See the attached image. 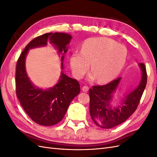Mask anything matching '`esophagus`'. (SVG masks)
<instances>
[{
  "label": "esophagus",
  "mask_w": 157,
  "mask_h": 157,
  "mask_svg": "<svg viewBox=\"0 0 157 157\" xmlns=\"http://www.w3.org/2000/svg\"><path fill=\"white\" fill-rule=\"evenodd\" d=\"M82 91H83V92H87L88 91L89 88H88V86H84L82 87Z\"/></svg>",
  "instance_id": "1"
}]
</instances>
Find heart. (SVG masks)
Masks as SVG:
<instances>
[{
    "mask_svg": "<svg viewBox=\"0 0 157 157\" xmlns=\"http://www.w3.org/2000/svg\"><path fill=\"white\" fill-rule=\"evenodd\" d=\"M127 58V49L121 44L105 37L90 38L82 45L80 52H75L70 58V65L75 78L80 79L91 63L88 78H97L98 82L111 81L121 73Z\"/></svg>",
    "mask_w": 157,
    "mask_h": 157,
    "instance_id": "heart-1",
    "label": "heart"
}]
</instances>
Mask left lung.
<instances>
[{
    "instance_id": "obj_1",
    "label": "left lung",
    "mask_w": 157,
    "mask_h": 157,
    "mask_svg": "<svg viewBox=\"0 0 157 157\" xmlns=\"http://www.w3.org/2000/svg\"><path fill=\"white\" fill-rule=\"evenodd\" d=\"M141 77L138 86L121 99L120 105L113 106L114 96L122 77L103 86H94L89 90L90 114L97 126L109 129L126 121L135 112L147 84L145 65L139 63Z\"/></svg>"
}]
</instances>
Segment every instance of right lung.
I'll return each instance as SVG.
<instances>
[{
  "label": "right lung",
  "mask_w": 157,
  "mask_h": 157,
  "mask_svg": "<svg viewBox=\"0 0 157 157\" xmlns=\"http://www.w3.org/2000/svg\"><path fill=\"white\" fill-rule=\"evenodd\" d=\"M71 39L72 36L69 34L58 32L37 36L25 46L17 60L16 95L24 111L38 124L49 126L58 124L63 119L71 102L80 92L77 80L63 73L64 56ZM48 41L62 55V71L58 83L53 87L43 89L30 81L26 71L25 59L29 49L45 46Z\"/></svg>",
  "instance_id": "obj_1"
}]
</instances>
